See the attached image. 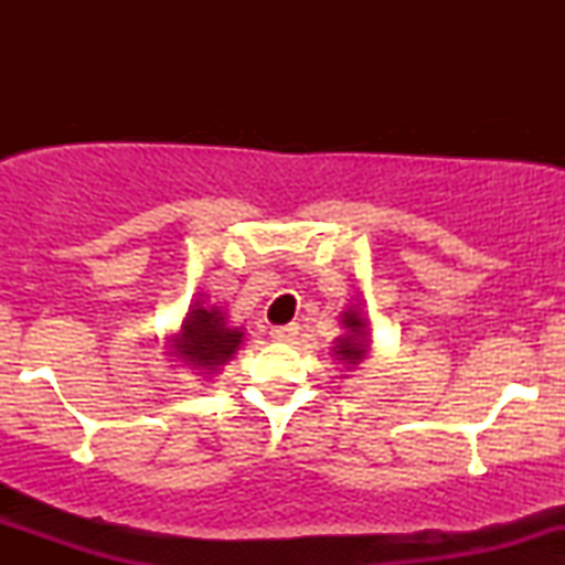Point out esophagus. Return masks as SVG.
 <instances>
[{"mask_svg": "<svg viewBox=\"0 0 565 565\" xmlns=\"http://www.w3.org/2000/svg\"><path fill=\"white\" fill-rule=\"evenodd\" d=\"M270 337H274L276 342H291L297 337V327L295 323H287V327H274L270 329Z\"/></svg>", "mask_w": 565, "mask_h": 565, "instance_id": "34e87169", "label": "esophagus"}]
</instances>
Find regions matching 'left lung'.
I'll use <instances>...</instances> for the list:
<instances>
[{
    "instance_id": "1",
    "label": "left lung",
    "mask_w": 565,
    "mask_h": 565,
    "mask_svg": "<svg viewBox=\"0 0 565 565\" xmlns=\"http://www.w3.org/2000/svg\"><path fill=\"white\" fill-rule=\"evenodd\" d=\"M340 323L342 334L334 337L332 355L337 364L353 369L372 353V332H369V319L364 308H361V302H353L350 308L342 310Z\"/></svg>"
}]
</instances>
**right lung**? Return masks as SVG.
Returning a JSON list of instances; mask_svg holds the SVG:
<instances>
[{
  "mask_svg": "<svg viewBox=\"0 0 565 565\" xmlns=\"http://www.w3.org/2000/svg\"><path fill=\"white\" fill-rule=\"evenodd\" d=\"M167 342H170L167 355L183 361L199 377L210 380L233 359V353L244 342V329L233 327L223 305L206 302L199 297L188 305L183 323L178 332L167 337Z\"/></svg>",
  "mask_w": 565,
  "mask_h": 565,
  "instance_id": "add662e5",
  "label": "right lung"
}]
</instances>
